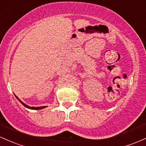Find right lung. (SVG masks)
Returning a JSON list of instances; mask_svg holds the SVG:
<instances>
[{"label":"right lung","mask_w":146,"mask_h":146,"mask_svg":"<svg viewBox=\"0 0 146 146\" xmlns=\"http://www.w3.org/2000/svg\"><path fill=\"white\" fill-rule=\"evenodd\" d=\"M15 96H16V95H15ZM16 98H17L18 100H19L20 102H21V103L22 104H23V106H24L26 107V108H29V109H32V110H40V109H42V108H46V106H40V107H30V106H28V105L25 104V103H23V102H22L21 100H20L19 99H18V98L17 96H16Z\"/></svg>","instance_id":"obj_1"}]
</instances>
